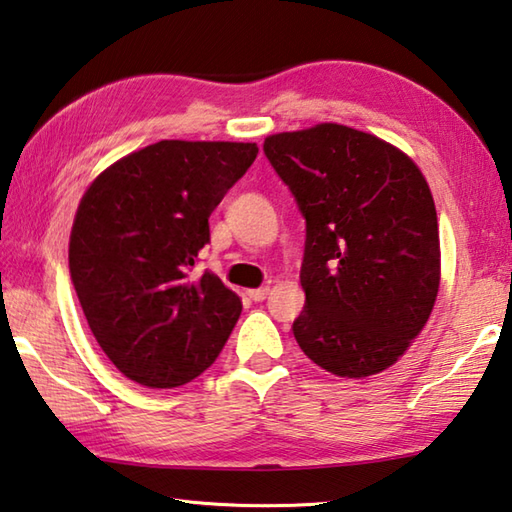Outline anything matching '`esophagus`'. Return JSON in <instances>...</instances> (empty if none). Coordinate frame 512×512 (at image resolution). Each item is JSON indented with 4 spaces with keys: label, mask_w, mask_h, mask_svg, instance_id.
<instances>
[{
    "label": "esophagus",
    "mask_w": 512,
    "mask_h": 512,
    "mask_svg": "<svg viewBox=\"0 0 512 512\" xmlns=\"http://www.w3.org/2000/svg\"><path fill=\"white\" fill-rule=\"evenodd\" d=\"M266 295H268V286H259V288H253V291H248V297L255 302L266 300Z\"/></svg>",
    "instance_id": "1"
}]
</instances>
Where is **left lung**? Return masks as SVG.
I'll use <instances>...</instances> for the list:
<instances>
[{
  "label": "left lung",
  "instance_id": "1",
  "mask_svg": "<svg viewBox=\"0 0 512 512\" xmlns=\"http://www.w3.org/2000/svg\"><path fill=\"white\" fill-rule=\"evenodd\" d=\"M264 154L306 221L297 345L342 378L392 367L439 293V224L425 176L398 147L336 123L268 136Z\"/></svg>",
  "mask_w": 512,
  "mask_h": 512
}]
</instances>
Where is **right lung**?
Instances as JSON below:
<instances>
[{
  "mask_svg": "<svg viewBox=\"0 0 512 512\" xmlns=\"http://www.w3.org/2000/svg\"><path fill=\"white\" fill-rule=\"evenodd\" d=\"M257 152L255 143L159 141L109 165L82 197L71 282L100 349L134 383H190L235 329L239 297L192 268L212 210Z\"/></svg>",
  "mask_w": 512,
  "mask_h": 512,
  "instance_id": "right-lung-1",
  "label": "right lung"
}]
</instances>
